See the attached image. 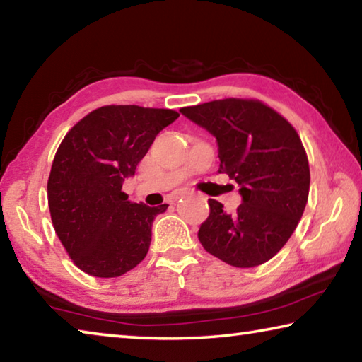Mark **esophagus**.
<instances>
[{
    "instance_id": "obj_1",
    "label": "esophagus",
    "mask_w": 362,
    "mask_h": 362,
    "mask_svg": "<svg viewBox=\"0 0 362 362\" xmlns=\"http://www.w3.org/2000/svg\"><path fill=\"white\" fill-rule=\"evenodd\" d=\"M188 192H187V189H177V192H174L173 193V196H170V203H175V201L177 199H179V198H182V196H185Z\"/></svg>"
}]
</instances>
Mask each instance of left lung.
<instances>
[{
    "label": "left lung",
    "mask_w": 362,
    "mask_h": 362,
    "mask_svg": "<svg viewBox=\"0 0 362 362\" xmlns=\"http://www.w3.org/2000/svg\"><path fill=\"white\" fill-rule=\"evenodd\" d=\"M218 144L220 169L240 183L236 212L209 199L199 243L228 265H262L283 249L310 193L308 156L289 121L257 99H222L180 108Z\"/></svg>",
    "instance_id": "left-lung-1"
}]
</instances>
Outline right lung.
Here are the masks:
<instances>
[{"label": "right lung", "instance_id": "obj_1", "mask_svg": "<svg viewBox=\"0 0 362 362\" xmlns=\"http://www.w3.org/2000/svg\"><path fill=\"white\" fill-rule=\"evenodd\" d=\"M177 118L169 108L105 105L66 132L49 174L47 204L60 243L81 272L118 278L145 259L153 220L168 204L131 203L122 182Z\"/></svg>", "mask_w": 362, "mask_h": 362}]
</instances>
